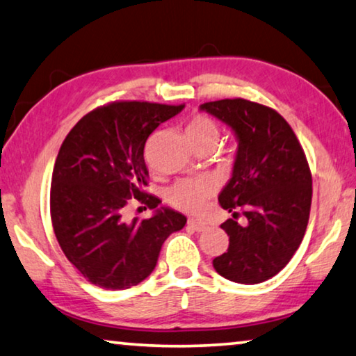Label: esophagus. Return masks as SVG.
I'll list each match as a JSON object with an SVG mask.
<instances>
[{"label": "esophagus", "instance_id": "1", "mask_svg": "<svg viewBox=\"0 0 356 356\" xmlns=\"http://www.w3.org/2000/svg\"><path fill=\"white\" fill-rule=\"evenodd\" d=\"M188 227H192L195 232H204L206 229H208V224H206V222L196 220V219H190L188 220Z\"/></svg>", "mask_w": 356, "mask_h": 356}]
</instances>
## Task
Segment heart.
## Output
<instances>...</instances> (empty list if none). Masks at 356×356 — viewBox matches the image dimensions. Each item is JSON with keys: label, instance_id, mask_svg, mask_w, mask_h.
Returning a JSON list of instances; mask_svg holds the SVG:
<instances>
[{"label": "heart", "instance_id": "obj_1", "mask_svg": "<svg viewBox=\"0 0 356 356\" xmlns=\"http://www.w3.org/2000/svg\"><path fill=\"white\" fill-rule=\"evenodd\" d=\"M187 136L190 142L219 139V127L208 116L198 115L187 124ZM216 193V184L208 177L180 180L169 190L168 200L174 208L188 214H201L208 201Z\"/></svg>", "mask_w": 356, "mask_h": 356}]
</instances>
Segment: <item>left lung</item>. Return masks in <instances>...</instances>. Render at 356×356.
Here are the masks:
<instances>
[{"label":"left lung","instance_id":"1","mask_svg":"<svg viewBox=\"0 0 356 356\" xmlns=\"http://www.w3.org/2000/svg\"><path fill=\"white\" fill-rule=\"evenodd\" d=\"M200 110L225 123L238 140L232 177L219 193L220 206L232 212L220 225L229 249L212 265L235 283H262L288 265L305 235L312 204L305 153L288 121L265 105L224 99Z\"/></svg>","mask_w":356,"mask_h":356}]
</instances>
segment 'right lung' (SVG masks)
<instances>
[{"label":"right lung","instance_id":"add662e5","mask_svg":"<svg viewBox=\"0 0 356 356\" xmlns=\"http://www.w3.org/2000/svg\"><path fill=\"white\" fill-rule=\"evenodd\" d=\"M184 105L115 102L84 115L57 155L51 180V219L65 257L89 283L127 289L155 268L163 243L184 229L187 217L158 208L147 195L144 147L148 136ZM129 197L156 211L127 222Z\"/></svg>","mask_w":356,"mask_h":356}]
</instances>
